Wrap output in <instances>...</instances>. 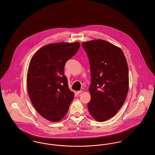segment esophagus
<instances>
[{"mask_svg":"<svg viewBox=\"0 0 155 155\" xmlns=\"http://www.w3.org/2000/svg\"><path fill=\"white\" fill-rule=\"evenodd\" d=\"M82 92H83V91H82V90H81V91H77V92H76V93H77L78 94H81Z\"/></svg>","mask_w":155,"mask_h":155,"instance_id":"obj_1","label":"esophagus"}]
</instances>
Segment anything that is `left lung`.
Instances as JSON below:
<instances>
[{
  "label": "left lung",
  "mask_w": 155,
  "mask_h": 155,
  "mask_svg": "<svg viewBox=\"0 0 155 155\" xmlns=\"http://www.w3.org/2000/svg\"><path fill=\"white\" fill-rule=\"evenodd\" d=\"M82 45L90 64L89 112L97 121L104 122L113 117L126 100L129 89L127 61L122 49L107 41L95 39Z\"/></svg>",
  "instance_id": "left-lung-1"
}]
</instances>
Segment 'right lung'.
<instances>
[{
  "instance_id": "add662e5",
  "label": "right lung",
  "mask_w": 155,
  "mask_h": 155,
  "mask_svg": "<svg viewBox=\"0 0 155 155\" xmlns=\"http://www.w3.org/2000/svg\"><path fill=\"white\" fill-rule=\"evenodd\" d=\"M81 44L59 42L46 45L31 57L27 74L28 97L38 112L54 122L66 114L74 94L64 75L67 61L76 54Z\"/></svg>"
}]
</instances>
